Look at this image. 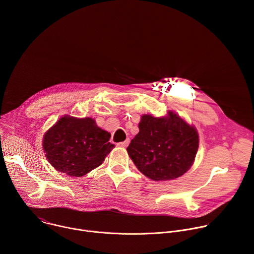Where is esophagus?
<instances>
[{"instance_id": "34e87169", "label": "esophagus", "mask_w": 254, "mask_h": 254, "mask_svg": "<svg viewBox=\"0 0 254 254\" xmlns=\"http://www.w3.org/2000/svg\"><path fill=\"white\" fill-rule=\"evenodd\" d=\"M128 143H129V139L127 138V139H126L125 141L119 142V143H118V146H119V147H122V148H127V147L128 146Z\"/></svg>"}]
</instances>
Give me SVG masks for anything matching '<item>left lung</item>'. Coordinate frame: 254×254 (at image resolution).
Listing matches in <instances>:
<instances>
[{"mask_svg": "<svg viewBox=\"0 0 254 254\" xmlns=\"http://www.w3.org/2000/svg\"><path fill=\"white\" fill-rule=\"evenodd\" d=\"M139 131L127 151L135 167L154 181L173 180L192 166L199 147L198 132L178 115L141 117Z\"/></svg>", "mask_w": 254, "mask_h": 254, "instance_id": "1", "label": "left lung"}]
</instances>
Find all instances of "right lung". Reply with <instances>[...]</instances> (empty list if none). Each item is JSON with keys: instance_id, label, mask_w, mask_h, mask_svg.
Returning a JSON list of instances; mask_svg holds the SVG:
<instances>
[{"instance_id": "right-lung-1", "label": "right lung", "mask_w": 254, "mask_h": 254, "mask_svg": "<svg viewBox=\"0 0 254 254\" xmlns=\"http://www.w3.org/2000/svg\"><path fill=\"white\" fill-rule=\"evenodd\" d=\"M111 133L98 127L90 118L63 117L43 138L49 163L59 172L81 177L102 164L115 147Z\"/></svg>"}]
</instances>
